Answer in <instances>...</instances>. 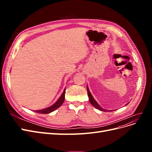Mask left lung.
<instances>
[{"label":"left lung","instance_id":"left-lung-1","mask_svg":"<svg viewBox=\"0 0 152 152\" xmlns=\"http://www.w3.org/2000/svg\"><path fill=\"white\" fill-rule=\"evenodd\" d=\"M87 94H88V97H89V102H90L91 104L92 105H93L94 107H95L96 108H97V109L101 110V111H103V112H111V111H112L113 110H106V109H104V108H103L102 107H101V106L98 103V102H96V101L95 100V99L93 98V95L91 94V92H90V91H89L88 86H87ZM128 103H127V104H126V106L127 105Z\"/></svg>","mask_w":152,"mask_h":152}]
</instances>
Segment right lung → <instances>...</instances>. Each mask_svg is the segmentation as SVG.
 <instances>
[{
    "label": "right lung",
    "instance_id": "obj_1",
    "mask_svg": "<svg viewBox=\"0 0 152 152\" xmlns=\"http://www.w3.org/2000/svg\"><path fill=\"white\" fill-rule=\"evenodd\" d=\"M65 93H66V90L65 89H64L63 93L61 94L60 97L59 98V99L55 102L53 105L50 106L49 107H47L45 108H44L42 110H35V112L39 113H43V114H46V113H50L53 112H54V110H57L59 107H60L62 105L63 103L65 101Z\"/></svg>",
    "mask_w": 152,
    "mask_h": 152
}]
</instances>
